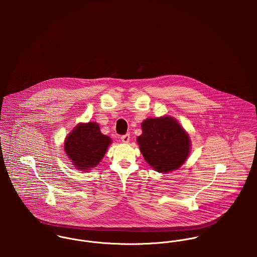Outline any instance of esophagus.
<instances>
[{"label": "esophagus", "instance_id": "obj_1", "mask_svg": "<svg viewBox=\"0 0 257 257\" xmlns=\"http://www.w3.org/2000/svg\"><path fill=\"white\" fill-rule=\"evenodd\" d=\"M121 142L124 143V144H128L130 143V140H131V137H130V134H125L123 136H121Z\"/></svg>", "mask_w": 257, "mask_h": 257}]
</instances>
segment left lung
<instances>
[{
  "label": "left lung",
  "mask_w": 257,
  "mask_h": 257,
  "mask_svg": "<svg viewBox=\"0 0 257 257\" xmlns=\"http://www.w3.org/2000/svg\"><path fill=\"white\" fill-rule=\"evenodd\" d=\"M142 127L138 143L147 163L162 173L178 169L190 151V140L182 126L174 118L163 116L147 118Z\"/></svg>",
  "instance_id": "8db88e82"
}]
</instances>
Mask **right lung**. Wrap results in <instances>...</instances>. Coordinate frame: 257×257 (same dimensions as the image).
<instances>
[{
  "instance_id": "obj_1",
  "label": "right lung",
  "mask_w": 257,
  "mask_h": 257,
  "mask_svg": "<svg viewBox=\"0 0 257 257\" xmlns=\"http://www.w3.org/2000/svg\"><path fill=\"white\" fill-rule=\"evenodd\" d=\"M110 144L109 137L100 132L98 123H80L66 138L64 149L77 169L88 171L104 157Z\"/></svg>"
}]
</instances>
